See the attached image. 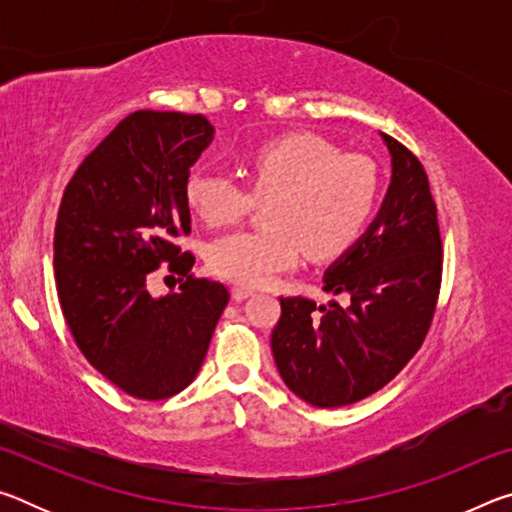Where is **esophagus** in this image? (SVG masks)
<instances>
[{
    "instance_id": "34e87169",
    "label": "esophagus",
    "mask_w": 512,
    "mask_h": 512,
    "mask_svg": "<svg viewBox=\"0 0 512 512\" xmlns=\"http://www.w3.org/2000/svg\"><path fill=\"white\" fill-rule=\"evenodd\" d=\"M250 296H253V289H246V287H232V298H235L237 302L246 300V298H250Z\"/></svg>"
}]
</instances>
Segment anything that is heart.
<instances>
[{
	"label": "heart",
	"instance_id": "obj_1",
	"mask_svg": "<svg viewBox=\"0 0 512 512\" xmlns=\"http://www.w3.org/2000/svg\"><path fill=\"white\" fill-rule=\"evenodd\" d=\"M248 185L196 169L185 183V201L203 223L228 225L253 210L255 198H268V225L230 232L207 248L216 275L264 287L298 264L302 248L314 259L350 248L375 210L379 180L366 155L343 153L316 133H287L250 153Z\"/></svg>",
	"mask_w": 512,
	"mask_h": 512
}]
</instances>
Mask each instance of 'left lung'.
<instances>
[{
  "label": "left lung",
  "mask_w": 512,
  "mask_h": 512,
  "mask_svg": "<svg viewBox=\"0 0 512 512\" xmlns=\"http://www.w3.org/2000/svg\"><path fill=\"white\" fill-rule=\"evenodd\" d=\"M393 158L384 205L366 235L325 273L348 305L280 298L271 334L277 370L300 400L339 409L377 393L427 339L443 280V241L422 162L381 133Z\"/></svg>",
  "instance_id": "obj_1"
}]
</instances>
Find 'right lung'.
I'll list each match as a JSON object with an SVG mask.
<instances>
[{
    "label": "right lung",
    "instance_id": "obj_1",
    "mask_svg": "<svg viewBox=\"0 0 512 512\" xmlns=\"http://www.w3.org/2000/svg\"><path fill=\"white\" fill-rule=\"evenodd\" d=\"M203 115L137 110L121 119L69 180L54 230L56 289L83 357L137 400L192 384L230 293L192 273L176 239L192 232L189 167L212 142ZM181 291H145L162 264Z\"/></svg>",
    "mask_w": 512,
    "mask_h": 512
}]
</instances>
